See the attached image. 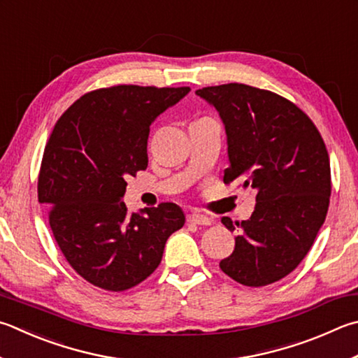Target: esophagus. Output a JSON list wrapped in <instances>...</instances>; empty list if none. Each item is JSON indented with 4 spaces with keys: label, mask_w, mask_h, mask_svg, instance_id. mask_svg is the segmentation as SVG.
Returning <instances> with one entry per match:
<instances>
[{
    "label": "esophagus",
    "mask_w": 358,
    "mask_h": 358,
    "mask_svg": "<svg viewBox=\"0 0 358 358\" xmlns=\"http://www.w3.org/2000/svg\"><path fill=\"white\" fill-rule=\"evenodd\" d=\"M187 224H194V225H210L211 220L206 216H201V214H189L187 216Z\"/></svg>",
    "instance_id": "esophagus-1"
}]
</instances>
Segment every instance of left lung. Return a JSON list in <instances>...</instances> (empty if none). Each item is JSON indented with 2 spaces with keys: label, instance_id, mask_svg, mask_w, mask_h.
Listing matches in <instances>:
<instances>
[{
  "label": "left lung",
  "instance_id": "obj_1",
  "mask_svg": "<svg viewBox=\"0 0 358 358\" xmlns=\"http://www.w3.org/2000/svg\"><path fill=\"white\" fill-rule=\"evenodd\" d=\"M217 109L229 144L224 183L257 192L235 250L219 263L245 287H266L294 271L307 255L329 210L330 161L321 133L301 108L271 90L229 83L196 90Z\"/></svg>",
  "mask_w": 358,
  "mask_h": 358
}]
</instances>
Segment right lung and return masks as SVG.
Returning a JSON list of instances; mask_svg holds the SVG:
<instances>
[{
    "instance_id": "obj_1",
    "label": "right lung",
    "mask_w": 358,
    "mask_h": 358,
    "mask_svg": "<svg viewBox=\"0 0 358 358\" xmlns=\"http://www.w3.org/2000/svg\"><path fill=\"white\" fill-rule=\"evenodd\" d=\"M189 87L119 84L84 94L56 122L38 172V203L76 274L125 291L158 268L167 238L185 225L171 201L128 214L127 177L148 166L152 122Z\"/></svg>"
}]
</instances>
